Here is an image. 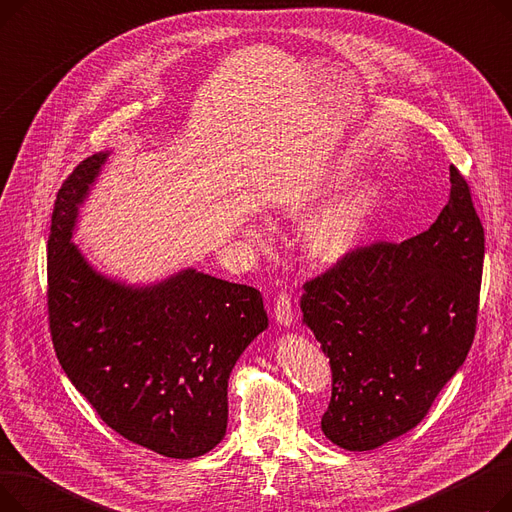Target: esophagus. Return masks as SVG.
Wrapping results in <instances>:
<instances>
[{
	"label": "esophagus",
	"mask_w": 512,
	"mask_h": 512,
	"mask_svg": "<svg viewBox=\"0 0 512 512\" xmlns=\"http://www.w3.org/2000/svg\"><path fill=\"white\" fill-rule=\"evenodd\" d=\"M274 317L280 326L292 324V301L288 292H280L274 303Z\"/></svg>",
	"instance_id": "esophagus-1"
}]
</instances>
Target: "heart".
Segmentation results:
<instances>
[{
    "label": "heart",
    "instance_id": "obj_1",
    "mask_svg": "<svg viewBox=\"0 0 512 512\" xmlns=\"http://www.w3.org/2000/svg\"><path fill=\"white\" fill-rule=\"evenodd\" d=\"M351 170L346 166L332 168L324 178L305 186L303 191L288 197L282 205L286 218L292 222H305L324 205L336 191L351 180ZM373 205V193L369 186H357L348 191L328 209L313 218L303 234L307 253L321 263H336L351 255L361 242V236L367 226V218ZM249 236L263 238V228L249 226Z\"/></svg>",
    "mask_w": 512,
    "mask_h": 512
}]
</instances>
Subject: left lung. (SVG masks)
<instances>
[{
    "mask_svg": "<svg viewBox=\"0 0 512 512\" xmlns=\"http://www.w3.org/2000/svg\"><path fill=\"white\" fill-rule=\"evenodd\" d=\"M481 270L483 226L450 166L448 203L425 232L357 247L305 282L303 324L332 367L328 440L373 450L427 415L473 344Z\"/></svg>",
    "mask_w": 512,
    "mask_h": 512,
    "instance_id": "8db88e82",
    "label": "left lung"
}]
</instances>
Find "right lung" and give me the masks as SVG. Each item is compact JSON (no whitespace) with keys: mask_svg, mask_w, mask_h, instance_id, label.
Instances as JSON below:
<instances>
[{"mask_svg":"<svg viewBox=\"0 0 512 512\" xmlns=\"http://www.w3.org/2000/svg\"><path fill=\"white\" fill-rule=\"evenodd\" d=\"M107 155L80 161L53 207V348L74 388L114 432L170 459H195L226 436L232 367L267 328L261 292L193 267L149 286L99 274L72 232Z\"/></svg>","mask_w":512,"mask_h":512,"instance_id":"right-lung-1","label":"right lung"}]
</instances>
